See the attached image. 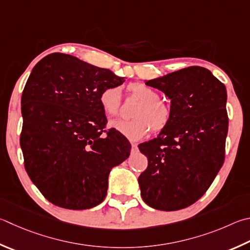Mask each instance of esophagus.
I'll return each instance as SVG.
<instances>
[{"mask_svg":"<svg viewBox=\"0 0 250 250\" xmlns=\"http://www.w3.org/2000/svg\"><path fill=\"white\" fill-rule=\"evenodd\" d=\"M131 146H132V149H131V151H132V152H137L138 151V144L132 143V144H131Z\"/></svg>","mask_w":250,"mask_h":250,"instance_id":"obj_1","label":"esophagus"}]
</instances>
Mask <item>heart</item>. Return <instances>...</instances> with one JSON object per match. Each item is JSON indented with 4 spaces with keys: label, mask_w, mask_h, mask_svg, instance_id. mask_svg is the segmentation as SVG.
Wrapping results in <instances>:
<instances>
[{
    "label": "heart",
    "mask_w": 250,
    "mask_h": 250,
    "mask_svg": "<svg viewBox=\"0 0 250 250\" xmlns=\"http://www.w3.org/2000/svg\"><path fill=\"white\" fill-rule=\"evenodd\" d=\"M128 90L140 103L134 108L132 120H115L110 125L117 132L131 141H138L147 135L151 129L162 132L170 125L172 111L168 104L161 101V94L144 83H131ZM99 104L107 116H117L121 108V89L111 86L99 95Z\"/></svg>",
    "instance_id": "b5f03b06"
}]
</instances>
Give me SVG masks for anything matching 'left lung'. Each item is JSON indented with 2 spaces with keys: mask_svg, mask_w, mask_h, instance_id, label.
<instances>
[{
  "mask_svg": "<svg viewBox=\"0 0 250 250\" xmlns=\"http://www.w3.org/2000/svg\"><path fill=\"white\" fill-rule=\"evenodd\" d=\"M147 86L170 99V125L139 145L147 168L139 177L141 196L156 210L176 211L197 202L225 160L229 130L225 85L201 66H189Z\"/></svg>",
  "mask_w": 250,
  "mask_h": 250,
  "instance_id": "1",
  "label": "left lung"
}]
</instances>
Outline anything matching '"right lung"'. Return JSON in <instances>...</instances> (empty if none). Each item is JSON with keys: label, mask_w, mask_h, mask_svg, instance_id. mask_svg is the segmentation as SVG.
I'll return each mask as SVG.
<instances>
[{"label": "right lung", "mask_w": 250, "mask_h": 250, "mask_svg": "<svg viewBox=\"0 0 250 250\" xmlns=\"http://www.w3.org/2000/svg\"><path fill=\"white\" fill-rule=\"evenodd\" d=\"M124 78L70 54L51 53L31 71L21 95V147L31 181L52 204L70 210L105 199L112 167L130 155L131 144L99 104L104 89Z\"/></svg>", "instance_id": "obj_1"}]
</instances>
